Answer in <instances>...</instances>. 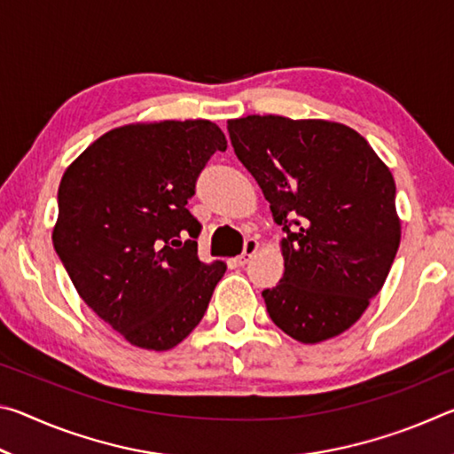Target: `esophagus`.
Listing matches in <instances>:
<instances>
[{"label":"esophagus","mask_w":454,"mask_h":454,"mask_svg":"<svg viewBox=\"0 0 454 454\" xmlns=\"http://www.w3.org/2000/svg\"><path fill=\"white\" fill-rule=\"evenodd\" d=\"M256 250H258V240H256V238H248V240L244 242V250H242V254L236 258V262L244 266L252 256L256 254Z\"/></svg>","instance_id":"esophagus-1"}]
</instances>
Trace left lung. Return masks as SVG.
Listing matches in <instances>:
<instances>
[{
    "instance_id": "obj_1",
    "label": "left lung",
    "mask_w": 454,
    "mask_h": 454,
    "mask_svg": "<svg viewBox=\"0 0 454 454\" xmlns=\"http://www.w3.org/2000/svg\"><path fill=\"white\" fill-rule=\"evenodd\" d=\"M230 142L282 226L284 276L262 290L276 326L304 344L348 330L401 244L395 178L363 136L326 120H228Z\"/></svg>"
}]
</instances>
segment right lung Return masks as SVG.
Listing matches in <instances>:
<instances>
[{"label":"right lung","mask_w":454,"mask_h":454,"mask_svg":"<svg viewBox=\"0 0 454 454\" xmlns=\"http://www.w3.org/2000/svg\"><path fill=\"white\" fill-rule=\"evenodd\" d=\"M208 120L129 124L88 145L58 190L53 248L75 290L129 344L170 350L202 320L224 262L198 258L186 208L214 152Z\"/></svg>","instance_id":"right-lung-1"}]
</instances>
